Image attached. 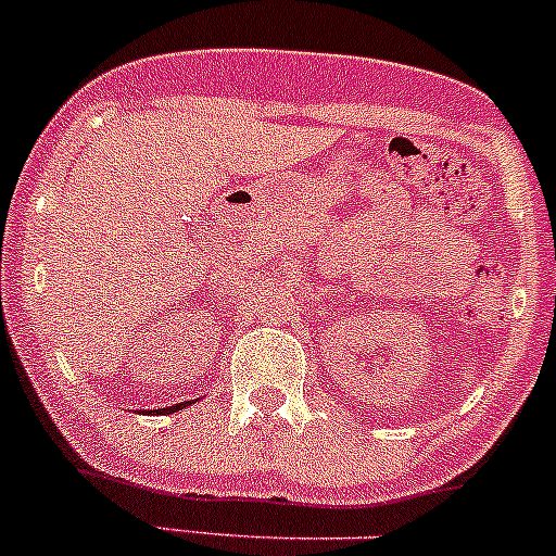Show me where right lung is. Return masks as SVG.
I'll use <instances>...</instances> for the list:
<instances>
[{"mask_svg": "<svg viewBox=\"0 0 556 556\" xmlns=\"http://www.w3.org/2000/svg\"><path fill=\"white\" fill-rule=\"evenodd\" d=\"M182 407H188V402H177V405H169V407H159L154 413H175V410H182Z\"/></svg>", "mask_w": 556, "mask_h": 556, "instance_id": "right-lung-1", "label": "right lung"}]
</instances>
